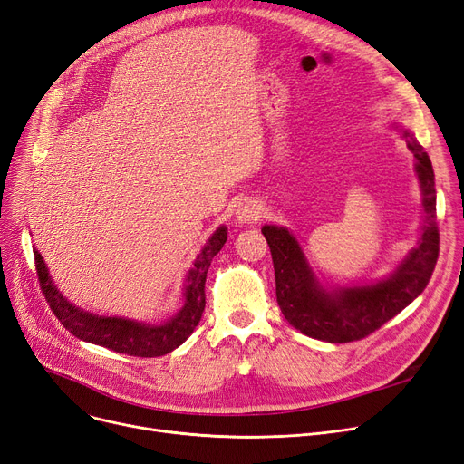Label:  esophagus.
Returning <instances> with one entry per match:
<instances>
[{"mask_svg": "<svg viewBox=\"0 0 464 464\" xmlns=\"http://www.w3.org/2000/svg\"><path fill=\"white\" fill-rule=\"evenodd\" d=\"M263 217V211H261V203H258L256 199L253 198H246L237 203L236 208V218L239 222H247V225H253V222H256L258 218Z\"/></svg>", "mask_w": 464, "mask_h": 464, "instance_id": "esophagus-1", "label": "esophagus"}]
</instances>
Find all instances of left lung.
<instances>
[{
	"mask_svg": "<svg viewBox=\"0 0 464 464\" xmlns=\"http://www.w3.org/2000/svg\"><path fill=\"white\" fill-rule=\"evenodd\" d=\"M400 133L417 160L415 171L422 190L424 225L419 246L386 280L375 285L327 291L314 277L293 234L284 227H263L272 253L277 304L285 320L312 339L352 343L372 335L411 304L430 282L440 253L434 169L429 154L413 135L405 129H400Z\"/></svg>",
	"mask_w": 464,
	"mask_h": 464,
	"instance_id": "1",
	"label": "left lung"
}]
</instances>
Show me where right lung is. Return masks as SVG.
I'll return each instance as SVG.
<instances>
[{
    "instance_id": "right-lung-1",
    "label": "right lung",
    "mask_w": 464,
    "mask_h": 464,
    "mask_svg": "<svg viewBox=\"0 0 464 464\" xmlns=\"http://www.w3.org/2000/svg\"><path fill=\"white\" fill-rule=\"evenodd\" d=\"M227 242V228L220 227L209 237L208 246L198 255L192 270L187 276V287H184V306L173 318L161 324H144L125 318H108L97 314L85 312L70 304L59 289L53 285L47 266L38 251H34L35 270L45 301L59 322L85 343L110 348L120 354L137 358H156L169 354L171 350L187 341L196 325L201 320L203 308H206V277L211 266L213 256L222 249Z\"/></svg>"
}]
</instances>
